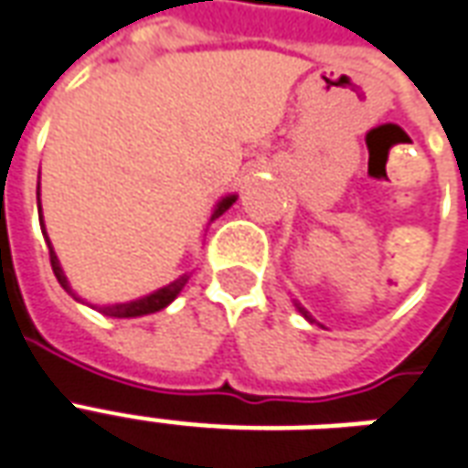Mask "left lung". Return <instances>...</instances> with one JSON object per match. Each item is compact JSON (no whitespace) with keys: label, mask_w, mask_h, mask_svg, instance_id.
I'll list each match as a JSON object with an SVG mask.
<instances>
[{"label":"left lung","mask_w":468,"mask_h":468,"mask_svg":"<svg viewBox=\"0 0 468 468\" xmlns=\"http://www.w3.org/2000/svg\"><path fill=\"white\" fill-rule=\"evenodd\" d=\"M300 313H303V314H304V317H310V314H307V313H304V310H303V307H300Z\"/></svg>","instance_id":"1"}]
</instances>
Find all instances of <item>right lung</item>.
Returning <instances> with one entry per match:
<instances>
[{
  "instance_id": "1",
  "label": "right lung",
  "mask_w": 468,
  "mask_h": 468,
  "mask_svg": "<svg viewBox=\"0 0 468 468\" xmlns=\"http://www.w3.org/2000/svg\"><path fill=\"white\" fill-rule=\"evenodd\" d=\"M237 201V197H227L218 201V207L214 208V214H211V221L217 217H221L224 211H227L231 204ZM45 229V227H42ZM48 247H49V264H52V271H55V277H58V282L68 290L69 294H72V290H69L68 284V277L62 274V267H59L58 261V254L52 251V244H49L48 239ZM188 277H181V280L171 282V284H165V287H161L158 292L148 294V297H141V300H133V303H122V304H108V307H101V313L111 314V317H144V314H151V313H158V310H164L165 304H171L178 297V292L184 290V284H186ZM75 297V294H72Z\"/></svg>"
}]
</instances>
